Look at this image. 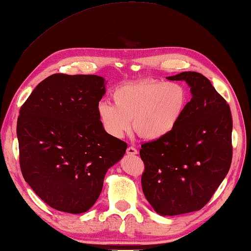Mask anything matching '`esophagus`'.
I'll return each instance as SVG.
<instances>
[{
	"mask_svg": "<svg viewBox=\"0 0 251 251\" xmlns=\"http://www.w3.org/2000/svg\"><path fill=\"white\" fill-rule=\"evenodd\" d=\"M126 153H127V155H131L132 156V155H137L138 154V151L135 148L129 147V148L126 150Z\"/></svg>",
	"mask_w": 251,
	"mask_h": 251,
	"instance_id": "34e87169",
	"label": "esophagus"
}]
</instances>
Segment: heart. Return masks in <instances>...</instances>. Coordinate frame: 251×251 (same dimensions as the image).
I'll list each match as a JSON object with an SVG mask.
<instances>
[{"mask_svg": "<svg viewBox=\"0 0 251 251\" xmlns=\"http://www.w3.org/2000/svg\"><path fill=\"white\" fill-rule=\"evenodd\" d=\"M113 104L100 102L98 119L110 136L120 139L131 129L147 140H158L176 129L189 102V92L176 81L147 80L120 86Z\"/></svg>", "mask_w": 251, "mask_h": 251, "instance_id": "heart-1", "label": "heart"}]
</instances>
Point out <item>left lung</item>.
<instances>
[{
  "label": "left lung",
  "mask_w": 251,
  "mask_h": 251,
  "mask_svg": "<svg viewBox=\"0 0 251 251\" xmlns=\"http://www.w3.org/2000/svg\"><path fill=\"white\" fill-rule=\"evenodd\" d=\"M190 87L179 124L170 135L142 144L143 194L161 216L199 211L229 172L232 116L229 104L204 75L184 72L167 77Z\"/></svg>",
  "instance_id": "8db88e82"
}]
</instances>
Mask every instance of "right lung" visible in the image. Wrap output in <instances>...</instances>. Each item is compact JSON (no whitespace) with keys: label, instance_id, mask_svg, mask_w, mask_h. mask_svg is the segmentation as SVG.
Instances as JSON below:
<instances>
[{"label":"right lung","instance_id":"1","mask_svg":"<svg viewBox=\"0 0 251 251\" xmlns=\"http://www.w3.org/2000/svg\"><path fill=\"white\" fill-rule=\"evenodd\" d=\"M104 94L106 82L99 75L55 74L35 87L20 109L22 176L57 211H89L109 168L126 152L127 144L107 133L98 119Z\"/></svg>","mask_w":251,"mask_h":251}]
</instances>
